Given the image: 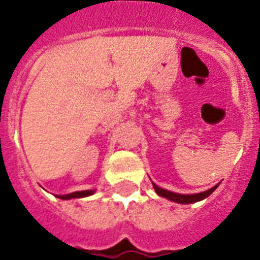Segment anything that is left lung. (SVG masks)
<instances>
[{
	"mask_svg": "<svg viewBox=\"0 0 260 260\" xmlns=\"http://www.w3.org/2000/svg\"><path fill=\"white\" fill-rule=\"evenodd\" d=\"M152 186H154L155 191L158 196L160 197H165L167 200H170L173 202H178V204H194V202L202 201L205 200L206 197H209L210 194L213 193L214 190L217 189L218 183L216 186H213L212 189L205 190V191H201V193H194V194H179V193H174V191H170V190L163 189V187H159L152 182Z\"/></svg>",
	"mask_w": 260,
	"mask_h": 260,
	"instance_id": "obj_1",
	"label": "left lung"
}]
</instances>
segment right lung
I'll use <instances>...</instances> for the list:
<instances>
[{
	"label": "right lung",
	"mask_w": 260,
	"mask_h": 260,
	"mask_svg": "<svg viewBox=\"0 0 260 260\" xmlns=\"http://www.w3.org/2000/svg\"><path fill=\"white\" fill-rule=\"evenodd\" d=\"M95 190H82V191H74V193H69L64 194V196H56L60 200H73V198H83V197H89L94 193Z\"/></svg>",
	"instance_id": "add662e5"
}]
</instances>
